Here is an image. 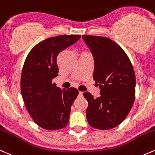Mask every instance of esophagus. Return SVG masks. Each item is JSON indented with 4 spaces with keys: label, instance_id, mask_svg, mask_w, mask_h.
I'll return each mask as SVG.
<instances>
[{
    "label": "esophagus",
    "instance_id": "1",
    "mask_svg": "<svg viewBox=\"0 0 155 155\" xmlns=\"http://www.w3.org/2000/svg\"><path fill=\"white\" fill-rule=\"evenodd\" d=\"M83 93H84L83 92H79V95L80 96H83Z\"/></svg>",
    "mask_w": 155,
    "mask_h": 155
}]
</instances>
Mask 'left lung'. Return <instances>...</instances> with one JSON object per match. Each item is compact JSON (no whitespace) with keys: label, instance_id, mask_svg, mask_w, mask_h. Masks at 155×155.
Here are the masks:
<instances>
[{"label":"left lung","instance_id":"1","mask_svg":"<svg viewBox=\"0 0 155 155\" xmlns=\"http://www.w3.org/2000/svg\"><path fill=\"white\" fill-rule=\"evenodd\" d=\"M94 60L93 79L100 88V97L86 92L87 120L92 127L109 130L117 127L132 108L136 76L128 57L114 41L106 37L82 35Z\"/></svg>","mask_w":155,"mask_h":155}]
</instances>
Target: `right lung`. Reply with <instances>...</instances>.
Listing matches in <instances>:
<instances>
[{
    "label": "right lung",
    "mask_w": 155,
    "mask_h": 155,
    "mask_svg": "<svg viewBox=\"0 0 155 155\" xmlns=\"http://www.w3.org/2000/svg\"><path fill=\"white\" fill-rule=\"evenodd\" d=\"M81 38L80 35L51 37L35 45L27 57L21 76V94L33 120L46 130H59L68 123L77 89L62 90L51 80L58 76V54Z\"/></svg>",
    "instance_id": "add662e5"
}]
</instances>
